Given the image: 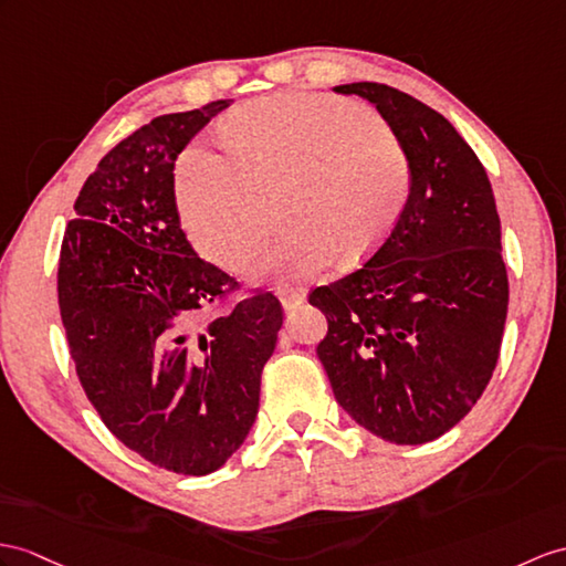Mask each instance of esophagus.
Instances as JSON below:
<instances>
[{"label":"esophagus","mask_w":566,"mask_h":566,"mask_svg":"<svg viewBox=\"0 0 566 566\" xmlns=\"http://www.w3.org/2000/svg\"><path fill=\"white\" fill-rule=\"evenodd\" d=\"M281 305H283L285 312H293V310L305 305V293H302V291H283L281 293Z\"/></svg>","instance_id":"1"}]
</instances>
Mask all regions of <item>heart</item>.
<instances>
[{
    "instance_id": "heart-1",
    "label": "heart",
    "mask_w": 566,
    "mask_h": 566,
    "mask_svg": "<svg viewBox=\"0 0 566 566\" xmlns=\"http://www.w3.org/2000/svg\"><path fill=\"white\" fill-rule=\"evenodd\" d=\"M226 148L191 146L177 168L189 238L238 269L286 199L292 232L244 262L252 281H310L389 235L412 189L408 148L375 109L334 95L279 93L220 124Z\"/></svg>"
}]
</instances>
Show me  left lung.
<instances>
[{
    "label": "left lung",
    "instance_id": "8db88e82",
    "mask_svg": "<svg viewBox=\"0 0 566 566\" xmlns=\"http://www.w3.org/2000/svg\"><path fill=\"white\" fill-rule=\"evenodd\" d=\"M379 109L408 148L412 189L363 269L314 287L316 346L336 401L391 444L461 422L497 365L509 305L502 228L485 168L437 109L387 84L336 86Z\"/></svg>",
    "mask_w": 566,
    "mask_h": 566
}]
</instances>
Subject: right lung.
Segmentation results:
<instances>
[{
	"instance_id": "add662e5",
	"label": "right lung",
	"mask_w": 566,
	"mask_h": 566,
	"mask_svg": "<svg viewBox=\"0 0 566 566\" xmlns=\"http://www.w3.org/2000/svg\"><path fill=\"white\" fill-rule=\"evenodd\" d=\"M230 103L160 115L122 139L81 187L60 252L81 387L124 447L179 475H209L242 447L283 326L269 291L209 319L238 281L179 228L175 160Z\"/></svg>"
}]
</instances>
